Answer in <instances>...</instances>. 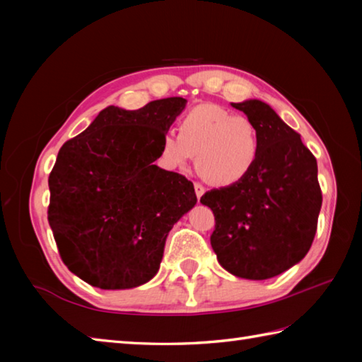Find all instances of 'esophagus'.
<instances>
[{
  "label": "esophagus",
  "mask_w": 362,
  "mask_h": 362,
  "mask_svg": "<svg viewBox=\"0 0 362 362\" xmlns=\"http://www.w3.org/2000/svg\"><path fill=\"white\" fill-rule=\"evenodd\" d=\"M194 193H196V198H198V199H201V196L204 194V187L198 182H194Z\"/></svg>",
  "instance_id": "esophagus-1"
}]
</instances>
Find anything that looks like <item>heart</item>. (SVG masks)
Returning a JSON list of instances; mask_svg holds the SVG:
<instances>
[{
	"label": "heart",
	"mask_w": 362,
	"mask_h": 362,
	"mask_svg": "<svg viewBox=\"0 0 362 362\" xmlns=\"http://www.w3.org/2000/svg\"><path fill=\"white\" fill-rule=\"evenodd\" d=\"M194 153L198 173L207 182L217 187L235 185L254 169L260 155V137L247 116L203 103L183 116L179 132H164L158 161L164 169H180Z\"/></svg>",
	"instance_id": "heart-1"
}]
</instances>
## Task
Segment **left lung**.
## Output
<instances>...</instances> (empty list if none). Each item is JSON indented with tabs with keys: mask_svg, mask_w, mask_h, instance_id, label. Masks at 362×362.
Returning <instances> with one entry per match:
<instances>
[{
	"mask_svg": "<svg viewBox=\"0 0 362 362\" xmlns=\"http://www.w3.org/2000/svg\"><path fill=\"white\" fill-rule=\"evenodd\" d=\"M254 122L260 155L235 185L201 196L216 228L211 246L226 272L268 279L296 265L313 244L322 193L317 163L298 134L260 100L233 103Z\"/></svg>",
	"mask_w": 362,
	"mask_h": 362,
	"instance_id": "obj_1",
	"label": "left lung"
}]
</instances>
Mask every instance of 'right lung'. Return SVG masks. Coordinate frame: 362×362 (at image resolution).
Here are the masks:
<instances>
[{
	"label": "right lung",
	"instance_id": "1",
	"mask_svg": "<svg viewBox=\"0 0 362 362\" xmlns=\"http://www.w3.org/2000/svg\"><path fill=\"white\" fill-rule=\"evenodd\" d=\"M185 103L110 105L59 150L47 220L60 259L88 284L115 291L148 283L170 228L198 201L187 177L153 164Z\"/></svg>",
	"mask_w": 362,
	"mask_h": 362
}]
</instances>
